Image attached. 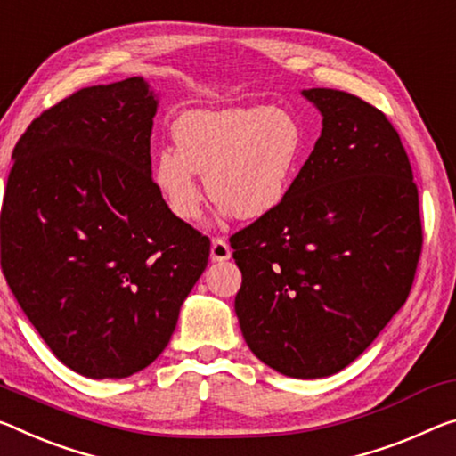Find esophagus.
I'll list each match as a JSON object with an SVG mask.
<instances>
[{"label":"esophagus","instance_id":"1","mask_svg":"<svg viewBox=\"0 0 456 456\" xmlns=\"http://www.w3.org/2000/svg\"><path fill=\"white\" fill-rule=\"evenodd\" d=\"M231 257V248L229 243L225 240H216L211 241V259L213 262H227V259Z\"/></svg>","mask_w":456,"mask_h":456}]
</instances>
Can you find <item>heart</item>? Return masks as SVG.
Wrapping results in <instances>:
<instances>
[{
	"label": "heart",
	"instance_id": "b5f03b06",
	"mask_svg": "<svg viewBox=\"0 0 456 456\" xmlns=\"http://www.w3.org/2000/svg\"><path fill=\"white\" fill-rule=\"evenodd\" d=\"M175 148L151 162V183L176 219L194 223L208 197L221 215L262 219L286 200L305 150V129L281 107L192 110L172 124Z\"/></svg>",
	"mask_w": 456,
	"mask_h": 456
}]
</instances>
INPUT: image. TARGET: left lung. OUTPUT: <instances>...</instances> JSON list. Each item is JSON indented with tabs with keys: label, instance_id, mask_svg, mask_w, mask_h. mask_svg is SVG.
Wrapping results in <instances>:
<instances>
[{
	"label": "left lung",
	"instance_id": "8db88e82",
	"mask_svg": "<svg viewBox=\"0 0 456 456\" xmlns=\"http://www.w3.org/2000/svg\"><path fill=\"white\" fill-rule=\"evenodd\" d=\"M321 137L286 200L231 237L235 314L251 353L288 378L353 363L406 302L422 249L402 140L373 105L305 89Z\"/></svg>",
	"mask_w": 456,
	"mask_h": 456
}]
</instances>
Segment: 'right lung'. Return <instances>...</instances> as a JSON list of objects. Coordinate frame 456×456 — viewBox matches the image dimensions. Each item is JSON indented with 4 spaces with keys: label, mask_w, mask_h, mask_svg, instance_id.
I'll return each mask as SVG.
<instances>
[{
    "label": "right lung",
    "mask_w": 456,
    "mask_h": 456,
    "mask_svg": "<svg viewBox=\"0 0 456 456\" xmlns=\"http://www.w3.org/2000/svg\"><path fill=\"white\" fill-rule=\"evenodd\" d=\"M158 95L132 77L50 107L13 148L2 270L50 351L91 379H121L170 343L211 241L151 183Z\"/></svg>",
    "instance_id": "obj_1"
}]
</instances>
